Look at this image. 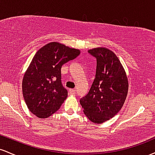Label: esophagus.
Returning <instances> with one entry per match:
<instances>
[{
  "label": "esophagus",
  "instance_id": "esophagus-1",
  "mask_svg": "<svg viewBox=\"0 0 155 155\" xmlns=\"http://www.w3.org/2000/svg\"><path fill=\"white\" fill-rule=\"evenodd\" d=\"M69 92H70V94H71V95H75L76 90H74V89H70V90H69Z\"/></svg>",
  "mask_w": 155,
  "mask_h": 155
}]
</instances>
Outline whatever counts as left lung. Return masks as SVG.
<instances>
[{
  "label": "left lung",
  "mask_w": 155,
  "mask_h": 155,
  "mask_svg": "<svg viewBox=\"0 0 155 155\" xmlns=\"http://www.w3.org/2000/svg\"><path fill=\"white\" fill-rule=\"evenodd\" d=\"M96 58L95 78L90 91L80 99L84 113L91 122L100 124L117 114L128 91V81L120 60L106 48L90 49Z\"/></svg>",
  "instance_id": "obj_1"
}]
</instances>
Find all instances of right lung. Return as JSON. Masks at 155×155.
Instances as JSON below:
<instances>
[{"label":"right lung","instance_id":"1","mask_svg":"<svg viewBox=\"0 0 155 155\" xmlns=\"http://www.w3.org/2000/svg\"><path fill=\"white\" fill-rule=\"evenodd\" d=\"M79 49L51 42L35 53L22 81V93L28 109L39 118H47L60 108L68 91L62 84L61 68L75 59Z\"/></svg>","mask_w":155,"mask_h":155}]
</instances>
